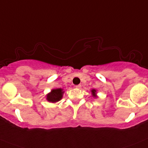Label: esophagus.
Masks as SVG:
<instances>
[{
	"instance_id": "obj_1",
	"label": "esophagus",
	"mask_w": 148,
	"mask_h": 148,
	"mask_svg": "<svg viewBox=\"0 0 148 148\" xmlns=\"http://www.w3.org/2000/svg\"><path fill=\"white\" fill-rule=\"evenodd\" d=\"M75 88H81V85H77V86H75Z\"/></svg>"
}]
</instances>
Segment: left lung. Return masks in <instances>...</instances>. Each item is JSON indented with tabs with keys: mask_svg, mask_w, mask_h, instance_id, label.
Here are the masks:
<instances>
[{
	"mask_svg": "<svg viewBox=\"0 0 148 148\" xmlns=\"http://www.w3.org/2000/svg\"><path fill=\"white\" fill-rule=\"evenodd\" d=\"M92 93H93V95H94V96H95V92H96V90H95V89H93L92 91Z\"/></svg>",
	"mask_w": 148,
	"mask_h": 148,
	"instance_id": "1",
	"label": "left lung"
}]
</instances>
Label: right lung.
Returning <instances> with one entry per match:
<instances>
[{
  "label": "right lung",
  "mask_w": 148,
  "mask_h": 148,
  "mask_svg": "<svg viewBox=\"0 0 148 148\" xmlns=\"http://www.w3.org/2000/svg\"><path fill=\"white\" fill-rule=\"evenodd\" d=\"M64 92H62V88H56L53 89L51 93H49L47 95V100L49 102L55 103L57 102L62 97V94Z\"/></svg>",
  "instance_id": "obj_1"
}]
</instances>
